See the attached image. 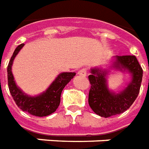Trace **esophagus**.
I'll list each match as a JSON object with an SVG mask.
<instances>
[{"instance_id":"34e87169","label":"esophagus","mask_w":149,"mask_h":149,"mask_svg":"<svg viewBox=\"0 0 149 149\" xmlns=\"http://www.w3.org/2000/svg\"><path fill=\"white\" fill-rule=\"evenodd\" d=\"M78 75L80 76H83V77H86L87 75V69H82L78 71Z\"/></svg>"}]
</instances>
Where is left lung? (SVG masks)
Here are the masks:
<instances>
[{
    "label": "left lung",
    "mask_w": 149,
    "mask_h": 149,
    "mask_svg": "<svg viewBox=\"0 0 149 149\" xmlns=\"http://www.w3.org/2000/svg\"><path fill=\"white\" fill-rule=\"evenodd\" d=\"M108 69L93 68L88 76L91 84L88 103L92 111L103 118L123 113L136 100L141 84L143 69L133 55L115 56ZM111 69L127 71L131 80L122 91L116 93L108 88L107 76Z\"/></svg>",
    "instance_id": "1"
}]
</instances>
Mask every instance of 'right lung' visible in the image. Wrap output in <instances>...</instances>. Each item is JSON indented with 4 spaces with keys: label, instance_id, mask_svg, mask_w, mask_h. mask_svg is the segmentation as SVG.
<instances>
[{
    "label": "right lung",
    "instance_id": "add662e5",
    "mask_svg": "<svg viewBox=\"0 0 149 149\" xmlns=\"http://www.w3.org/2000/svg\"><path fill=\"white\" fill-rule=\"evenodd\" d=\"M24 44L16 47L8 65V84L13 100L23 111L38 117H44L54 113L60 104L61 94L67 84L74 77L76 72H61L55 78L48 88L41 94L31 96L26 94L16 85L12 67L13 61Z\"/></svg>",
    "mask_w": 149,
    "mask_h": 149
}]
</instances>
